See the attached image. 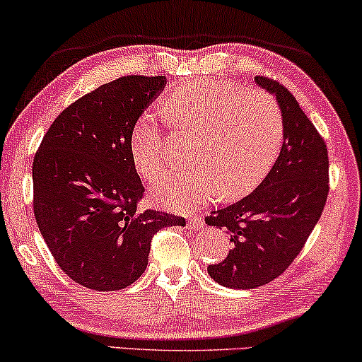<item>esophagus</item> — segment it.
Listing matches in <instances>:
<instances>
[{"label":"esophagus","mask_w":362,"mask_h":362,"mask_svg":"<svg viewBox=\"0 0 362 362\" xmlns=\"http://www.w3.org/2000/svg\"><path fill=\"white\" fill-rule=\"evenodd\" d=\"M187 226H189V229H192V231H199V229H203L204 226V219L203 218H191L189 221H187Z\"/></svg>","instance_id":"esophagus-1"}]
</instances>
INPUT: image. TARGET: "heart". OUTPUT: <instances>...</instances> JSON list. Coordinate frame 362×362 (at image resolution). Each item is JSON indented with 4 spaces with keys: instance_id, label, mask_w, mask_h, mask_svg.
I'll return each instance as SVG.
<instances>
[{
    "instance_id": "b5f03b06",
    "label": "heart",
    "mask_w": 362,
    "mask_h": 362,
    "mask_svg": "<svg viewBox=\"0 0 362 362\" xmlns=\"http://www.w3.org/2000/svg\"><path fill=\"white\" fill-rule=\"evenodd\" d=\"M168 115L177 124L201 129L198 166L164 175L151 192L173 209H192L251 192L271 171L284 139V116L273 95L234 83L192 81L168 100ZM129 153L136 170L153 180L166 168L161 121L143 112L131 129Z\"/></svg>"
}]
</instances>
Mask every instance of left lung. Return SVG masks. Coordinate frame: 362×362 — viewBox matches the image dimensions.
Masks as SVG:
<instances>
[{"mask_svg":"<svg viewBox=\"0 0 362 362\" xmlns=\"http://www.w3.org/2000/svg\"><path fill=\"white\" fill-rule=\"evenodd\" d=\"M255 81L279 103L284 141L274 166L251 194L206 218L233 243L226 259L208 267L216 283L231 289L259 288L283 274L321 218L329 192L325 139L283 84L262 76Z\"/></svg>","mask_w":362,"mask_h":362,"instance_id":"8db88e82","label":"left lung"}]
</instances>
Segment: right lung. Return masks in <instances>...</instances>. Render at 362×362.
<instances>
[{
	"instance_id": "obj_1",
	"label": "right lung",
	"mask_w": 362,
	"mask_h": 362,
	"mask_svg": "<svg viewBox=\"0 0 362 362\" xmlns=\"http://www.w3.org/2000/svg\"><path fill=\"white\" fill-rule=\"evenodd\" d=\"M166 76H123L69 105L33 161V208L46 246L73 281L93 291L133 284L148 266L154 233L185 226L181 216L141 211L129 153L136 119Z\"/></svg>"
}]
</instances>
